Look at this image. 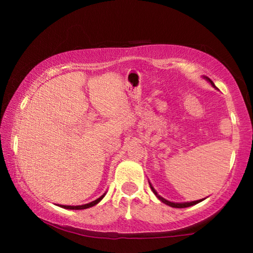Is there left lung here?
Listing matches in <instances>:
<instances>
[{
    "mask_svg": "<svg viewBox=\"0 0 253 253\" xmlns=\"http://www.w3.org/2000/svg\"><path fill=\"white\" fill-rule=\"evenodd\" d=\"M203 78L207 80V81H209L210 84H212V87H214L215 89H217L216 87H215V84H213V81L210 79V78H208V77H203ZM148 183H149V186H151V188H152V191H153V193L156 195V198L160 200V201H162L163 203H165L166 205H169V207H172V208H177V209H182V208H188V207H192V205H195V204H198V203H200V202H202L203 200H205V199H202V200H198V201H192V202H181V203H177V202H170V201H169V200H166V199H164V198H162V196L157 193L156 192V190L155 188L153 187V185L151 184V182L148 181Z\"/></svg>",
    "mask_w": 253,
    "mask_h": 253,
    "instance_id": "obj_1",
    "label": "left lung"
}]
</instances>
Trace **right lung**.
Listing matches in <instances>:
<instances>
[{
	"instance_id": "1",
	"label": "right lung",
	"mask_w": 253,
	"mask_h": 253,
	"mask_svg": "<svg viewBox=\"0 0 253 253\" xmlns=\"http://www.w3.org/2000/svg\"><path fill=\"white\" fill-rule=\"evenodd\" d=\"M105 195H106V193H104L102 194L100 198H98L97 200H95V201H92V202H90V203H87V204H83V205H59L60 208H63V209H68V210H84V209H88V208H91V207H93V205H96V204H98L100 202V201L105 198Z\"/></svg>"
}]
</instances>
